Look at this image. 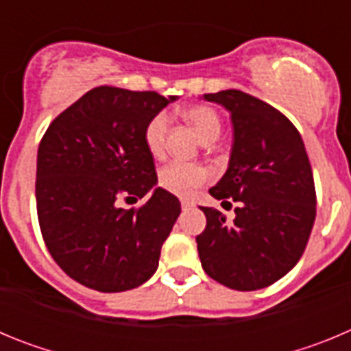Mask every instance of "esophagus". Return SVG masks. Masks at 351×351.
Masks as SVG:
<instances>
[{"instance_id": "1", "label": "esophagus", "mask_w": 351, "mask_h": 351, "mask_svg": "<svg viewBox=\"0 0 351 351\" xmlns=\"http://www.w3.org/2000/svg\"><path fill=\"white\" fill-rule=\"evenodd\" d=\"M181 207H182V210H188L193 207V202H190V200H181Z\"/></svg>"}]
</instances>
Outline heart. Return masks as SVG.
I'll list each match as a JSON object with an SVG mask.
<instances>
[{"mask_svg":"<svg viewBox=\"0 0 351 351\" xmlns=\"http://www.w3.org/2000/svg\"><path fill=\"white\" fill-rule=\"evenodd\" d=\"M184 117L195 133L204 144L214 142L221 133V119L214 108L206 107V105H193L182 110ZM167 130H169V116L165 112H160L149 121L144 130V144L147 147L149 154L154 158H161L165 154V138ZM209 179V173L206 169L198 165H190V163H181V161H172L160 170L161 188L179 197H188L191 191Z\"/></svg>","mask_w":351,"mask_h":351,"instance_id":"obj_1","label":"heart"}]
</instances>
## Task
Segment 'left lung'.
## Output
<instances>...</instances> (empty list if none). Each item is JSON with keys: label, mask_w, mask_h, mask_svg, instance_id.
<instances>
[{"label": "left lung", "mask_w": 351, "mask_h": 351, "mask_svg": "<svg viewBox=\"0 0 351 351\" xmlns=\"http://www.w3.org/2000/svg\"><path fill=\"white\" fill-rule=\"evenodd\" d=\"M202 98L228 110L234 128L228 169L209 193L239 207L232 223L202 207L198 256L218 283L260 290L295 267L311 235L316 193L308 153L290 119L255 96L225 89Z\"/></svg>", "instance_id": "left-lung-1"}]
</instances>
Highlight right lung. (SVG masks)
<instances>
[{"mask_svg": "<svg viewBox=\"0 0 351 351\" xmlns=\"http://www.w3.org/2000/svg\"><path fill=\"white\" fill-rule=\"evenodd\" d=\"M178 96L100 86L56 117L36 156V213L56 263L93 290H132L156 272L181 202L160 188L144 130ZM141 210L117 206L143 197Z\"/></svg>", "mask_w": 351, "mask_h": 351, "instance_id": "add662e5", "label": "right lung"}]
</instances>
